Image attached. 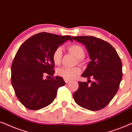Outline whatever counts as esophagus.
<instances>
[{"mask_svg": "<svg viewBox=\"0 0 132 132\" xmlns=\"http://www.w3.org/2000/svg\"><path fill=\"white\" fill-rule=\"evenodd\" d=\"M64 81H65V82H66V83H68V82H69L70 81L68 80H66V79H64Z\"/></svg>", "mask_w": 132, "mask_h": 132, "instance_id": "obj_1", "label": "esophagus"}]
</instances>
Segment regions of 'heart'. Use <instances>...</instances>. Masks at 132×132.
<instances>
[{
  "label": "heart",
  "mask_w": 132,
  "mask_h": 132,
  "mask_svg": "<svg viewBox=\"0 0 132 132\" xmlns=\"http://www.w3.org/2000/svg\"><path fill=\"white\" fill-rule=\"evenodd\" d=\"M68 50L70 53L74 55L78 59L79 63H82V59H83L85 55V51L84 48L81 45H72L69 46L68 48ZM62 58V50L60 47H59L54 51L52 54V60L55 64H59L61 62ZM58 75L63 77L64 79L71 80L75 78L77 75L80 73V70L78 68H60L57 70Z\"/></svg>",
  "instance_id": "obj_1"
}]
</instances>
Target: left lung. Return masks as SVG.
<instances>
[{"instance_id":"obj_1","label":"left lung","mask_w":132,"mask_h":132,"mask_svg":"<svg viewBox=\"0 0 132 132\" xmlns=\"http://www.w3.org/2000/svg\"><path fill=\"white\" fill-rule=\"evenodd\" d=\"M72 37L85 46L91 60L81 76L88 81L91 77L94 79L90 86L87 82H78L73 99L86 109L101 110L113 99L119 89L122 77L120 58L113 47L104 40L93 36Z\"/></svg>"}]
</instances>
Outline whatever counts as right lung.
<instances>
[{"label": "right lung", "mask_w": 132, "mask_h": 132, "mask_svg": "<svg viewBox=\"0 0 132 132\" xmlns=\"http://www.w3.org/2000/svg\"><path fill=\"white\" fill-rule=\"evenodd\" d=\"M71 36H60L47 32L34 35L26 40L17 51L11 66V84L17 97L28 109L36 110L54 101L57 89L65 82L57 76L43 80L47 73L53 76L55 66L52 54Z\"/></svg>", "instance_id": "obj_1"}]
</instances>
